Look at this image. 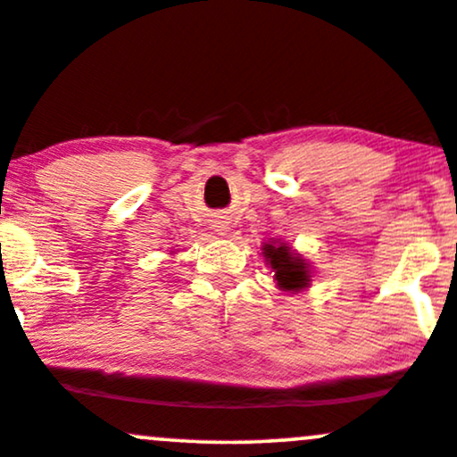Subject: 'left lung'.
Segmentation results:
<instances>
[{
	"instance_id": "8db88e82",
	"label": "left lung",
	"mask_w": 457,
	"mask_h": 457,
	"mask_svg": "<svg viewBox=\"0 0 457 457\" xmlns=\"http://www.w3.org/2000/svg\"><path fill=\"white\" fill-rule=\"evenodd\" d=\"M262 254H265L271 270L276 271L278 287L284 288V291H302V288L308 287V267H305V262L299 256L293 254L288 245L265 244Z\"/></svg>"
}]
</instances>
